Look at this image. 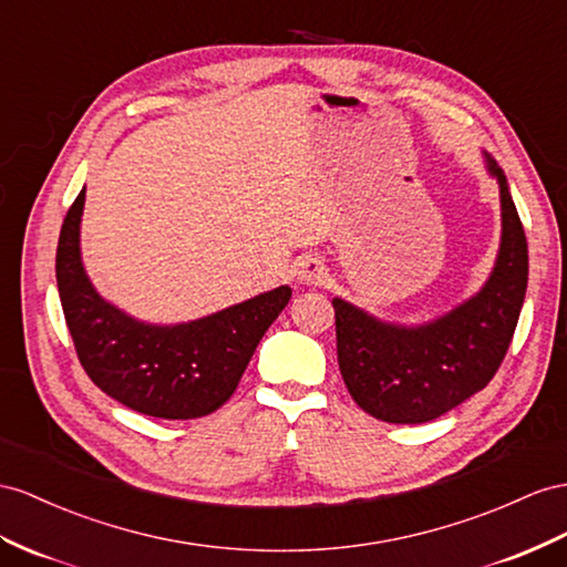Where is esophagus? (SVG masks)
Wrapping results in <instances>:
<instances>
[{"label":"esophagus","mask_w":567,"mask_h":567,"mask_svg":"<svg viewBox=\"0 0 567 567\" xmlns=\"http://www.w3.org/2000/svg\"><path fill=\"white\" fill-rule=\"evenodd\" d=\"M323 275H326V268H323V264L318 258H303L301 264H299V270H297V278L303 285L323 282Z\"/></svg>","instance_id":"1"}]
</instances>
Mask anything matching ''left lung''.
Returning <instances> with one entry per match:
<instances>
[{"label": "left lung", "mask_w": 567, "mask_h": 567, "mask_svg": "<svg viewBox=\"0 0 567 567\" xmlns=\"http://www.w3.org/2000/svg\"><path fill=\"white\" fill-rule=\"evenodd\" d=\"M501 249L486 285L450 313L422 326L388 323L344 299L336 309L338 364L350 395L388 424H424L484 390L511 347L527 292V237L496 159Z\"/></svg>", "instance_id": "1"}]
</instances>
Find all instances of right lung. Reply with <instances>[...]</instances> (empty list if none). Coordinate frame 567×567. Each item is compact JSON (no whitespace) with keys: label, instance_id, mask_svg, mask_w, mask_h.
I'll return each instance as SVG.
<instances>
[{"label":"right lung","instance_id":"1","mask_svg":"<svg viewBox=\"0 0 567 567\" xmlns=\"http://www.w3.org/2000/svg\"><path fill=\"white\" fill-rule=\"evenodd\" d=\"M85 188L56 244V287L89 379L124 408L157 419H198L235 393L260 338L287 307V285L177 326L136 321L95 292L81 264Z\"/></svg>","mask_w":567,"mask_h":567}]
</instances>
